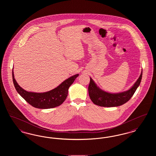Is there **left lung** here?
Returning <instances> with one entry per match:
<instances>
[{
  "mask_svg": "<svg viewBox=\"0 0 156 156\" xmlns=\"http://www.w3.org/2000/svg\"><path fill=\"white\" fill-rule=\"evenodd\" d=\"M142 74L143 71H141L139 78L129 90L115 94L107 92L99 88L95 82L90 77V82L88 87L90 99L94 104L103 107H115L122 105L130 100L138 87L140 85Z\"/></svg>",
  "mask_w": 156,
  "mask_h": 156,
  "instance_id": "1",
  "label": "left lung"
}]
</instances>
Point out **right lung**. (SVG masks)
Listing matches in <instances>:
<instances>
[{
	"mask_svg": "<svg viewBox=\"0 0 156 156\" xmlns=\"http://www.w3.org/2000/svg\"><path fill=\"white\" fill-rule=\"evenodd\" d=\"M78 75L79 74L74 75L69 77L62 82L57 88L50 91L37 93L28 92L20 87L15 80L13 70L12 71L13 81L18 94L31 106L39 109H50L58 106L62 104L67 97L69 87Z\"/></svg>",
	"mask_w": 156,
	"mask_h": 156,
	"instance_id": "1",
	"label": "right lung"
}]
</instances>
